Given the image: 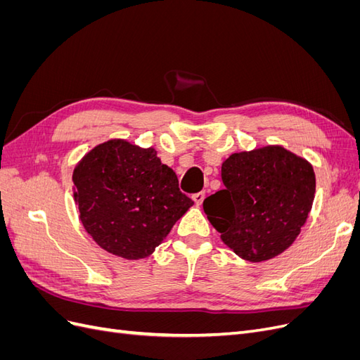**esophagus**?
I'll return each mask as SVG.
<instances>
[{
    "label": "esophagus",
    "mask_w": 360,
    "mask_h": 360,
    "mask_svg": "<svg viewBox=\"0 0 360 360\" xmlns=\"http://www.w3.org/2000/svg\"><path fill=\"white\" fill-rule=\"evenodd\" d=\"M193 201H195V204L197 205H201L202 204V201H204V198H205V193L204 192H197V193H193Z\"/></svg>",
    "instance_id": "1"
}]
</instances>
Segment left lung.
<instances>
[{
  "mask_svg": "<svg viewBox=\"0 0 360 360\" xmlns=\"http://www.w3.org/2000/svg\"><path fill=\"white\" fill-rule=\"evenodd\" d=\"M221 174L225 189L202 205L224 243L252 263L284 252L312 207L309 163L282 147H266L231 155Z\"/></svg>",
  "mask_w": 360,
  "mask_h": 360,
  "instance_id": "1",
  "label": "left lung"
}]
</instances>
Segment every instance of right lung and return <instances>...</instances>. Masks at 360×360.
Segmentation results:
<instances>
[{
  "label": "right lung",
  "instance_id": "obj_1",
  "mask_svg": "<svg viewBox=\"0 0 360 360\" xmlns=\"http://www.w3.org/2000/svg\"><path fill=\"white\" fill-rule=\"evenodd\" d=\"M73 183L86 233L127 259L148 257L193 204L155 148L122 139L93 148L75 168Z\"/></svg>",
  "mask_w": 360,
  "mask_h": 360
}]
</instances>
